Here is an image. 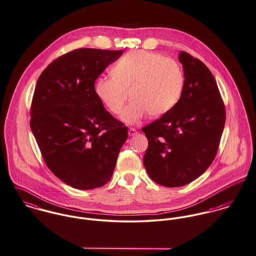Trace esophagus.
I'll use <instances>...</instances> for the list:
<instances>
[{
  "mask_svg": "<svg viewBox=\"0 0 256 256\" xmlns=\"http://www.w3.org/2000/svg\"><path fill=\"white\" fill-rule=\"evenodd\" d=\"M138 134V130L134 128H128V136H136Z\"/></svg>",
  "mask_w": 256,
  "mask_h": 256,
  "instance_id": "esophagus-1",
  "label": "esophagus"
}]
</instances>
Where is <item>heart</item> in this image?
<instances>
[{
  "mask_svg": "<svg viewBox=\"0 0 256 256\" xmlns=\"http://www.w3.org/2000/svg\"><path fill=\"white\" fill-rule=\"evenodd\" d=\"M112 76H101L95 84L98 98L114 114H120L130 97L122 120L128 124L146 114L158 118L178 102L184 86L182 68L174 60L148 51H134L120 58L111 70Z\"/></svg>",
  "mask_w": 256,
  "mask_h": 256,
  "instance_id": "obj_1",
  "label": "heart"
}]
</instances>
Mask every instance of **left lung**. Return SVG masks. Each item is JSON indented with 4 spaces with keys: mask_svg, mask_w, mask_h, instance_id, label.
Segmentation results:
<instances>
[{
    "mask_svg": "<svg viewBox=\"0 0 256 256\" xmlns=\"http://www.w3.org/2000/svg\"><path fill=\"white\" fill-rule=\"evenodd\" d=\"M184 86L176 106L142 128L148 140L143 164L149 176L167 188L186 186L212 164L226 111L216 80L198 58L180 52Z\"/></svg>",
    "mask_w": 256,
    "mask_h": 256,
    "instance_id": "left-lung-1",
    "label": "left lung"
}]
</instances>
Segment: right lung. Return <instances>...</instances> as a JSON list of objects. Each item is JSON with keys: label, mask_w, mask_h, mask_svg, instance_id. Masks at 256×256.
Returning a JSON list of instances; mask_svg holds the SVG:
<instances>
[{"label": "right lung", "mask_w": 256, "mask_h": 256, "mask_svg": "<svg viewBox=\"0 0 256 256\" xmlns=\"http://www.w3.org/2000/svg\"><path fill=\"white\" fill-rule=\"evenodd\" d=\"M122 53L76 49L53 60L37 80L31 130L47 167L74 188L107 184L128 138V128L105 110L94 87Z\"/></svg>", "instance_id": "obj_1"}]
</instances>
